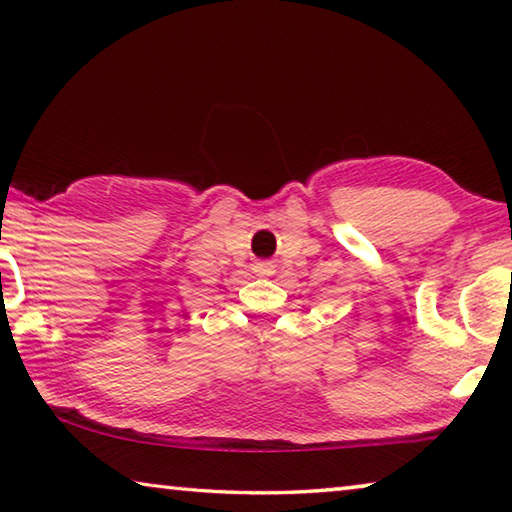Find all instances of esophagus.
Masks as SVG:
<instances>
[{
  "mask_svg": "<svg viewBox=\"0 0 512 512\" xmlns=\"http://www.w3.org/2000/svg\"><path fill=\"white\" fill-rule=\"evenodd\" d=\"M257 273L259 275H273L275 273V266L271 262H259L257 264Z\"/></svg>",
  "mask_w": 512,
  "mask_h": 512,
  "instance_id": "34e87169",
  "label": "esophagus"
}]
</instances>
